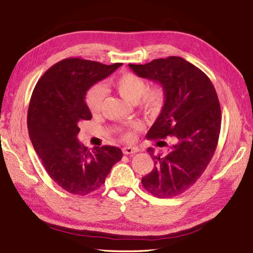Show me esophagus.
<instances>
[{
    "mask_svg": "<svg viewBox=\"0 0 253 253\" xmlns=\"http://www.w3.org/2000/svg\"><path fill=\"white\" fill-rule=\"evenodd\" d=\"M122 151L125 155H133V153L138 152V149L135 147H123Z\"/></svg>",
    "mask_w": 253,
    "mask_h": 253,
    "instance_id": "esophagus-1",
    "label": "esophagus"
}]
</instances>
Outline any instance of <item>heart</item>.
<instances>
[{
  "label": "heart",
  "mask_w": 253,
  "mask_h": 253,
  "mask_svg": "<svg viewBox=\"0 0 253 253\" xmlns=\"http://www.w3.org/2000/svg\"><path fill=\"white\" fill-rule=\"evenodd\" d=\"M110 84L125 100L136 103L141 112L148 116H157L162 112L166 103V92L161 84H156L147 87L145 80L133 73H123L114 78ZM104 101V90L101 85L91 87L84 95V102L92 114L100 112ZM139 123L134 122L128 126L127 130L121 131V136L130 139L133 131L138 130Z\"/></svg>",
  "instance_id": "heart-1"
}]
</instances>
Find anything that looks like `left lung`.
<instances>
[{
	"label": "left lung",
	"mask_w": 253,
	"mask_h": 253,
	"mask_svg": "<svg viewBox=\"0 0 253 253\" xmlns=\"http://www.w3.org/2000/svg\"><path fill=\"white\" fill-rule=\"evenodd\" d=\"M166 92L161 114L147 134L148 139L173 137L165 156L148 152L155 169L141 178L144 188L160 199L173 198L192 187L213 157L221 128V108L211 79L199 67L180 57L156 59L146 64H128ZM159 147L166 145L159 140Z\"/></svg>",
	"instance_id": "left-lung-1"
}]
</instances>
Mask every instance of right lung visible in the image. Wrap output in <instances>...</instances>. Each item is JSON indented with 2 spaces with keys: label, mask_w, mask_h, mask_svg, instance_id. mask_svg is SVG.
I'll return each instance as SVG.
<instances>
[{
  "label": "right lung",
  "mask_w": 253,
  "mask_h": 253,
  "mask_svg": "<svg viewBox=\"0 0 253 253\" xmlns=\"http://www.w3.org/2000/svg\"><path fill=\"white\" fill-rule=\"evenodd\" d=\"M121 65L64 59L48 69L33 90L28 110L30 139L48 175L69 193L87 195L100 189L122 158L118 147L90 150L77 139L82 122L92 118L85 92Z\"/></svg>",
  "instance_id": "add662e5"
}]
</instances>
